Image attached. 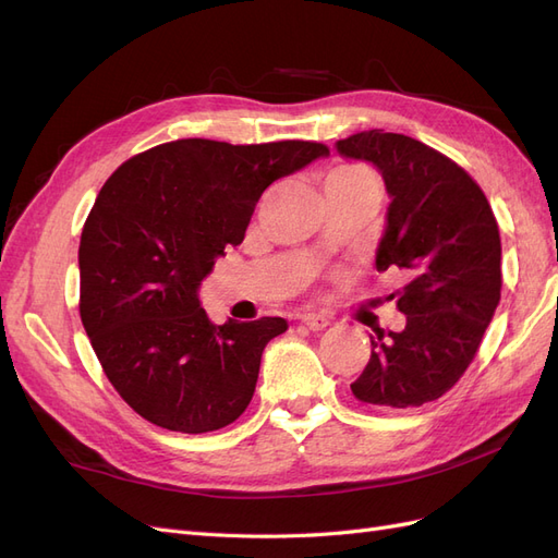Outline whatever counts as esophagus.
Listing matches in <instances>:
<instances>
[{
	"label": "esophagus",
	"instance_id": "1",
	"mask_svg": "<svg viewBox=\"0 0 558 558\" xmlns=\"http://www.w3.org/2000/svg\"><path fill=\"white\" fill-rule=\"evenodd\" d=\"M302 324H305L310 330H324L330 326V318L326 314H316V312H310V314H302Z\"/></svg>",
	"mask_w": 558,
	"mask_h": 558
}]
</instances>
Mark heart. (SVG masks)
<instances>
[{
  "instance_id": "b5f03b06",
  "label": "heart",
  "mask_w": 558,
  "mask_h": 558,
  "mask_svg": "<svg viewBox=\"0 0 558 558\" xmlns=\"http://www.w3.org/2000/svg\"><path fill=\"white\" fill-rule=\"evenodd\" d=\"M340 177H349V179H373V174H369L367 170H363V167H344V170L335 172Z\"/></svg>"
}]
</instances>
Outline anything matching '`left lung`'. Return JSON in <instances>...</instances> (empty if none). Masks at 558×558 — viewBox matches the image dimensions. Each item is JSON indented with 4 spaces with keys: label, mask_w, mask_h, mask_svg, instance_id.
Segmentation results:
<instances>
[{
    "label": "left lung",
    "mask_w": 558,
    "mask_h": 558,
    "mask_svg": "<svg viewBox=\"0 0 558 558\" xmlns=\"http://www.w3.org/2000/svg\"><path fill=\"white\" fill-rule=\"evenodd\" d=\"M337 150L381 172L391 205L377 269L408 277L388 295L408 324L369 335L373 353L351 393L381 410L421 408L463 377L500 302L496 216L461 165L404 134L356 132Z\"/></svg>",
    "instance_id": "1"
}]
</instances>
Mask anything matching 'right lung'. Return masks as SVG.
<instances>
[{"instance_id":"1","label":"right lung","mask_w":558,"mask_h":558,"mask_svg":"<svg viewBox=\"0 0 558 558\" xmlns=\"http://www.w3.org/2000/svg\"><path fill=\"white\" fill-rule=\"evenodd\" d=\"M328 156L326 144L177 140L107 179L78 246V312L105 375L130 408L177 433L218 430L246 410L260 356L286 320L216 326L197 289L244 240L269 183Z\"/></svg>"}]
</instances>
